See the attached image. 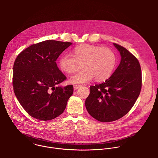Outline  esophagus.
I'll list each match as a JSON object with an SVG mask.
<instances>
[{
  "instance_id": "34e87169",
  "label": "esophagus",
  "mask_w": 158,
  "mask_h": 158,
  "mask_svg": "<svg viewBox=\"0 0 158 158\" xmlns=\"http://www.w3.org/2000/svg\"><path fill=\"white\" fill-rule=\"evenodd\" d=\"M80 87H81L80 85H74V90H77Z\"/></svg>"
}]
</instances>
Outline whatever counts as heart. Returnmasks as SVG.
<instances>
[{
  "label": "heart",
  "mask_w": 158,
  "mask_h": 158,
  "mask_svg": "<svg viewBox=\"0 0 158 158\" xmlns=\"http://www.w3.org/2000/svg\"><path fill=\"white\" fill-rule=\"evenodd\" d=\"M116 64V56L113 51L89 44L76 47L74 56L63 54L59 59L60 69L69 74L78 71L82 64L84 69L71 78L74 84L87 83L94 77L96 81H105L113 73Z\"/></svg>",
  "instance_id": "obj_1"
}]
</instances>
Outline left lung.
I'll return each instance as SVG.
<instances>
[{
  "label": "left lung",
  "mask_w": 158,
  "mask_h": 158,
  "mask_svg": "<svg viewBox=\"0 0 158 158\" xmlns=\"http://www.w3.org/2000/svg\"><path fill=\"white\" fill-rule=\"evenodd\" d=\"M119 51L121 62L104 82L90 86L85 105L96 120L108 123L118 120L131 109L139 96L142 73L138 59L126 48L114 43Z\"/></svg>",
  "instance_id": "1"
}]
</instances>
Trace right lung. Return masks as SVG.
Masks as SVG:
<instances>
[{
    "label": "right lung",
    "mask_w": 158,
    "mask_h": 158,
    "mask_svg": "<svg viewBox=\"0 0 158 158\" xmlns=\"http://www.w3.org/2000/svg\"><path fill=\"white\" fill-rule=\"evenodd\" d=\"M47 40L22 51L15 60L12 85L14 93L32 117L49 121L60 115L73 95V85L57 86L67 78L56 62L60 54L72 44Z\"/></svg>",
    "instance_id": "1"
}]
</instances>
